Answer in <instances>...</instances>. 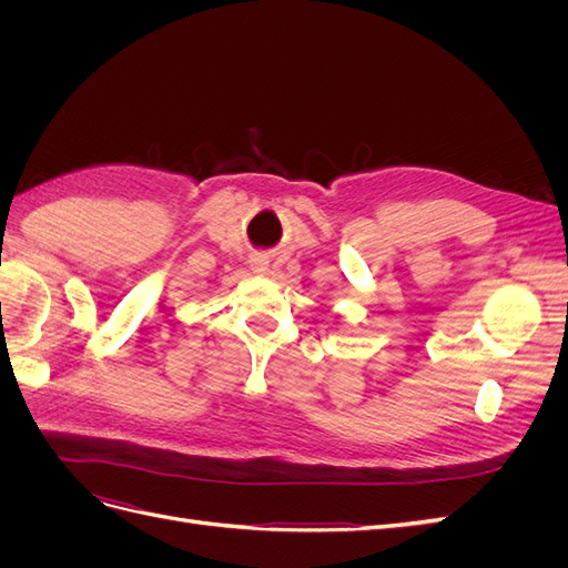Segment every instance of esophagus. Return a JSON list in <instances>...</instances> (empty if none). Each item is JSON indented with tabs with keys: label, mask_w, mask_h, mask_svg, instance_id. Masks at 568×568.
<instances>
[{
	"label": "esophagus",
	"mask_w": 568,
	"mask_h": 568,
	"mask_svg": "<svg viewBox=\"0 0 568 568\" xmlns=\"http://www.w3.org/2000/svg\"><path fill=\"white\" fill-rule=\"evenodd\" d=\"M251 267H253V272L261 274V272H265V270H267V263H265V261H261V257H255V261H251Z\"/></svg>",
	"instance_id": "1"
}]
</instances>
